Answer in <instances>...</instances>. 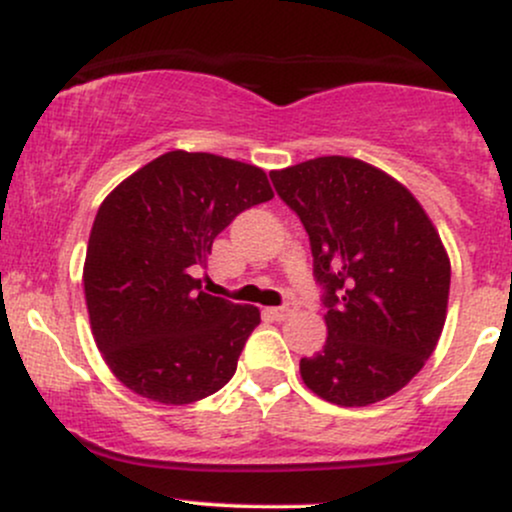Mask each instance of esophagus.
I'll use <instances>...</instances> for the list:
<instances>
[{"label": "esophagus", "instance_id": "1", "mask_svg": "<svg viewBox=\"0 0 512 512\" xmlns=\"http://www.w3.org/2000/svg\"><path fill=\"white\" fill-rule=\"evenodd\" d=\"M267 313L272 315L274 320H286V317L293 315V305H281V308H269Z\"/></svg>", "mask_w": 512, "mask_h": 512}]
</instances>
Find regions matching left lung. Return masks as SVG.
Listing matches in <instances>:
<instances>
[{"mask_svg":"<svg viewBox=\"0 0 512 512\" xmlns=\"http://www.w3.org/2000/svg\"><path fill=\"white\" fill-rule=\"evenodd\" d=\"M296 211L327 305V342L301 358L308 390L339 407L395 395L424 368L448 313L450 257L402 182L349 156L269 173Z\"/></svg>","mask_w":512,"mask_h":512,"instance_id":"left-lung-1","label":"left lung"}]
</instances>
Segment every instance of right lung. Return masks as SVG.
Listing matches in <instances>:
<instances>
[{
  "mask_svg": "<svg viewBox=\"0 0 512 512\" xmlns=\"http://www.w3.org/2000/svg\"><path fill=\"white\" fill-rule=\"evenodd\" d=\"M274 197L267 173L214 154L168 151L103 199L84 262L96 346L113 375L158 404H192L233 378L255 305L211 296L195 267L240 211Z\"/></svg>",
  "mask_w": 512,
  "mask_h": 512,
  "instance_id": "1",
  "label": "right lung"
}]
</instances>
